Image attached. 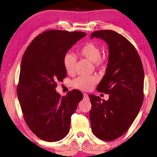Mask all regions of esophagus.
Listing matches in <instances>:
<instances>
[{
	"instance_id": "obj_1",
	"label": "esophagus",
	"mask_w": 157,
	"mask_h": 157,
	"mask_svg": "<svg viewBox=\"0 0 157 157\" xmlns=\"http://www.w3.org/2000/svg\"><path fill=\"white\" fill-rule=\"evenodd\" d=\"M84 100H89V95L86 94H84Z\"/></svg>"
}]
</instances>
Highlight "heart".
<instances>
[{"label":"heart","mask_w":157,"mask_h":157,"mask_svg":"<svg viewBox=\"0 0 157 157\" xmlns=\"http://www.w3.org/2000/svg\"><path fill=\"white\" fill-rule=\"evenodd\" d=\"M81 55L87 59L95 63L96 66H100L104 63V59L101 57L100 48L93 42L86 43L79 50ZM76 63V57L73 53L66 52L63 57V65L66 73L71 74L74 72ZM98 79L95 76L79 77L72 82V86L75 89L83 91H89L97 83Z\"/></svg>","instance_id":"heart-1"}]
</instances>
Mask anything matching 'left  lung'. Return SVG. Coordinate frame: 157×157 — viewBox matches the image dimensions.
Here are the masks:
<instances>
[{
    "mask_svg": "<svg viewBox=\"0 0 157 157\" xmlns=\"http://www.w3.org/2000/svg\"><path fill=\"white\" fill-rule=\"evenodd\" d=\"M108 45L109 62L97 91L109 95L108 100L90 94L93 133L100 139L113 140L125 133L136 118L143 102L144 70L134 46L113 30H98L91 39Z\"/></svg>",
    "mask_w": 157,
    "mask_h": 157,
    "instance_id": "8db88e82",
    "label": "left lung"
}]
</instances>
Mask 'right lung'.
I'll use <instances>...</instances> for the list:
<instances>
[{
  "instance_id": "add662e5",
  "label": "right lung",
  "mask_w": 157,
  "mask_h": 157,
  "mask_svg": "<svg viewBox=\"0 0 157 157\" xmlns=\"http://www.w3.org/2000/svg\"><path fill=\"white\" fill-rule=\"evenodd\" d=\"M85 36L83 32L46 31L33 39L21 59L17 86L21 110L31 131L46 141L68 134L71 117L83 98L78 90L61 97L55 88L66 77L63 56Z\"/></svg>"
}]
</instances>
